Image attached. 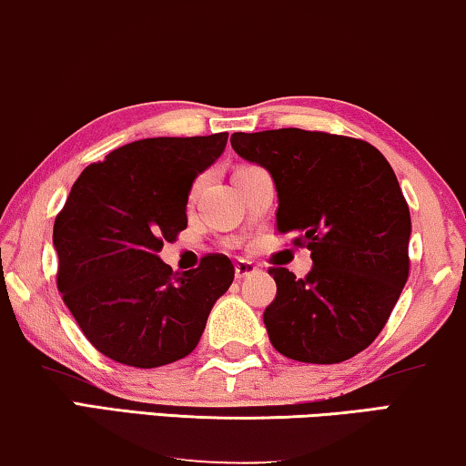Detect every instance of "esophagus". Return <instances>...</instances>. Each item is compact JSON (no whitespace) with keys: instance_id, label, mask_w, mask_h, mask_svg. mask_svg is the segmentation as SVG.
<instances>
[{"instance_id":"1","label":"esophagus","mask_w":466,"mask_h":466,"mask_svg":"<svg viewBox=\"0 0 466 466\" xmlns=\"http://www.w3.org/2000/svg\"><path fill=\"white\" fill-rule=\"evenodd\" d=\"M258 273V267L252 265L249 260H238L235 262V275H238V279H244L249 278V275Z\"/></svg>"}]
</instances>
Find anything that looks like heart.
Masks as SVG:
<instances>
[{"mask_svg": "<svg viewBox=\"0 0 466 466\" xmlns=\"http://www.w3.org/2000/svg\"><path fill=\"white\" fill-rule=\"evenodd\" d=\"M201 188V180H198V183L193 185V191H191V198H195V195H198V191Z\"/></svg>", "mask_w": 466, "mask_h": 466, "instance_id": "b5f03b06", "label": "heart"}]
</instances>
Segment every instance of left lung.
Segmentation results:
<instances>
[{"mask_svg": "<svg viewBox=\"0 0 466 466\" xmlns=\"http://www.w3.org/2000/svg\"><path fill=\"white\" fill-rule=\"evenodd\" d=\"M231 147L271 174L278 231L299 233L313 267L268 268L271 345L289 360L340 363L372 345L408 281L410 210L384 155L363 140L281 127L235 132Z\"/></svg>", "mask_w": 466, "mask_h": 466, "instance_id": "left-lung-1", "label": "left lung"}]
</instances>
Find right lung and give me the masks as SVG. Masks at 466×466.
<instances>
[{"mask_svg":"<svg viewBox=\"0 0 466 466\" xmlns=\"http://www.w3.org/2000/svg\"><path fill=\"white\" fill-rule=\"evenodd\" d=\"M227 132L143 138L90 164L54 220L58 289L86 339L113 361L159 368L198 347L233 262L208 254L174 273L164 241L187 228L193 180L217 161Z\"/></svg>","mask_w":466,"mask_h":466,"instance_id":"obj_1","label":"right lung"}]
</instances>
